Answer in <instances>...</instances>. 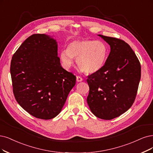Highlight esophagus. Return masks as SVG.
<instances>
[{"mask_svg": "<svg viewBox=\"0 0 153 153\" xmlns=\"http://www.w3.org/2000/svg\"><path fill=\"white\" fill-rule=\"evenodd\" d=\"M76 80H77V82H81V81H82L83 79L81 76H77Z\"/></svg>", "mask_w": 153, "mask_h": 153, "instance_id": "34e87169", "label": "esophagus"}]
</instances>
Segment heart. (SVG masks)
<instances>
[{
    "instance_id": "obj_1",
    "label": "heart",
    "mask_w": 153,
    "mask_h": 153,
    "mask_svg": "<svg viewBox=\"0 0 153 153\" xmlns=\"http://www.w3.org/2000/svg\"><path fill=\"white\" fill-rule=\"evenodd\" d=\"M108 56V48L102 41L82 39L73 41L67 48L61 50L59 57L65 69L72 65L74 59H76L77 65L88 74L97 72L101 69Z\"/></svg>"
}]
</instances>
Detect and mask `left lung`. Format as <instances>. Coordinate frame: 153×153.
I'll return each instance as SVG.
<instances>
[{"label":"left lung","instance_id":"left-lung-1","mask_svg":"<svg viewBox=\"0 0 153 153\" xmlns=\"http://www.w3.org/2000/svg\"><path fill=\"white\" fill-rule=\"evenodd\" d=\"M98 36L110 45V52L101 69L88 76L87 102L96 117L111 120L133 105L141 67L136 55L126 42L116 38Z\"/></svg>","mask_w":153,"mask_h":153}]
</instances>
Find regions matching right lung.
Instances as JSON below:
<instances>
[{
    "mask_svg": "<svg viewBox=\"0 0 153 153\" xmlns=\"http://www.w3.org/2000/svg\"><path fill=\"white\" fill-rule=\"evenodd\" d=\"M57 42L45 34H34L13 55L10 75L19 105L30 115L49 120L59 114L76 77L62 68Z\"/></svg>",
    "mask_w": 153,
    "mask_h": 153,
    "instance_id": "add662e5",
    "label": "right lung"
}]
</instances>
